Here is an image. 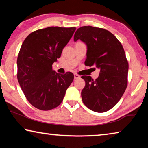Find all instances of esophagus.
I'll list each match as a JSON object with an SVG mask.
<instances>
[{"label": "esophagus", "instance_id": "1", "mask_svg": "<svg viewBox=\"0 0 148 148\" xmlns=\"http://www.w3.org/2000/svg\"><path fill=\"white\" fill-rule=\"evenodd\" d=\"M80 77V76L77 74H74V79H78Z\"/></svg>", "mask_w": 148, "mask_h": 148}]
</instances>
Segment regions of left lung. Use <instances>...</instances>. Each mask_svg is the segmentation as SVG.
Instances as JSON below:
<instances>
[{"instance_id":"left-lung-1","label":"left lung","mask_w":148,"mask_h":148,"mask_svg":"<svg viewBox=\"0 0 148 148\" xmlns=\"http://www.w3.org/2000/svg\"><path fill=\"white\" fill-rule=\"evenodd\" d=\"M87 45L85 64L99 69L98 78L82 76L86 86L82 91L84 104L92 111L102 113L112 108L127 88L129 63L123 47L117 38L106 29L84 26L75 32L74 40Z\"/></svg>"}]
</instances>
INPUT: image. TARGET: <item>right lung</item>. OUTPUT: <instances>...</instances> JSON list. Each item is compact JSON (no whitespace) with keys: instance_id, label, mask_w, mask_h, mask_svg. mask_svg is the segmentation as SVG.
<instances>
[{"instance_id":"obj_1","label":"right lung","mask_w":148,"mask_h":148,"mask_svg":"<svg viewBox=\"0 0 148 148\" xmlns=\"http://www.w3.org/2000/svg\"><path fill=\"white\" fill-rule=\"evenodd\" d=\"M76 29L59 27L38 29L29 34L22 44L17 60V79L27 99L36 108L46 111L58 106L73 81L72 72L57 73L52 64L60 58Z\"/></svg>"}]
</instances>
